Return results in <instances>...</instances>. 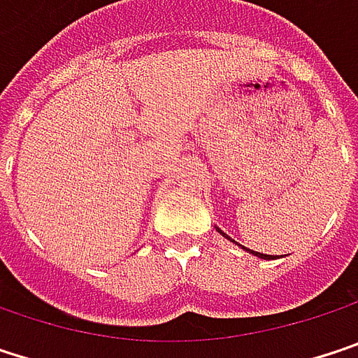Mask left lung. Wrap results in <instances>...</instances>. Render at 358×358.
<instances>
[{"label": "left lung", "instance_id": "left-lung-1", "mask_svg": "<svg viewBox=\"0 0 358 358\" xmlns=\"http://www.w3.org/2000/svg\"><path fill=\"white\" fill-rule=\"evenodd\" d=\"M220 234H224V232L220 230ZM224 236H226V234H224ZM226 238H228V236H226ZM247 250H249V252H252V255H257V257H261V259H269V257H271V255H263V252H255V250H250V249H247Z\"/></svg>", "mask_w": 358, "mask_h": 358}]
</instances>
